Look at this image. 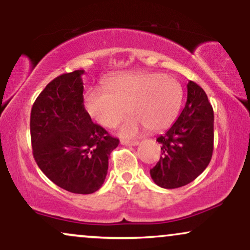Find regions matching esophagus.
I'll return each mask as SVG.
<instances>
[{
    "instance_id": "esophagus-1",
    "label": "esophagus",
    "mask_w": 250,
    "mask_h": 250,
    "mask_svg": "<svg viewBox=\"0 0 250 250\" xmlns=\"http://www.w3.org/2000/svg\"><path fill=\"white\" fill-rule=\"evenodd\" d=\"M121 143H122L123 146H129V147H131V146H137V145H139L140 141H136V140H135V141H127V140H122Z\"/></svg>"
}]
</instances>
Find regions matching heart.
Instances as JSON below:
<instances>
[{
    "label": "heart",
    "instance_id": "1",
    "mask_svg": "<svg viewBox=\"0 0 250 250\" xmlns=\"http://www.w3.org/2000/svg\"><path fill=\"white\" fill-rule=\"evenodd\" d=\"M182 97V85L174 76L139 71L111 77L105 89H89L84 109L97 125L113 128L128 108L133 116L120 127V134L133 137L145 127L150 131L168 128L179 114Z\"/></svg>",
    "mask_w": 250,
    "mask_h": 250
}]
</instances>
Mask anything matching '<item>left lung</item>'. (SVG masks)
<instances>
[{
    "label": "left lung",
    "instance_id": "obj_1",
    "mask_svg": "<svg viewBox=\"0 0 250 250\" xmlns=\"http://www.w3.org/2000/svg\"><path fill=\"white\" fill-rule=\"evenodd\" d=\"M156 141L162 145V156L150 169V176L159 187H183L208 167L214 147V111L199 84L187 83L185 108Z\"/></svg>",
    "mask_w": 250,
    "mask_h": 250
}]
</instances>
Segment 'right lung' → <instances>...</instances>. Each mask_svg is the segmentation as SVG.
<instances>
[{
  "label": "right lung",
  "instance_id": "1",
  "mask_svg": "<svg viewBox=\"0 0 250 250\" xmlns=\"http://www.w3.org/2000/svg\"><path fill=\"white\" fill-rule=\"evenodd\" d=\"M83 74L75 70L48 83L31 108L30 135L35 161L48 179L70 193L93 194L120 141L85 111Z\"/></svg>",
  "mask_w": 250,
  "mask_h": 250
}]
</instances>
